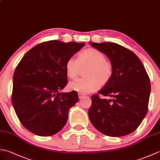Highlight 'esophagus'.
<instances>
[{"mask_svg":"<svg viewBox=\"0 0 160 160\" xmlns=\"http://www.w3.org/2000/svg\"><path fill=\"white\" fill-rule=\"evenodd\" d=\"M78 97H79L80 99H82V98H84L85 96H84V95H82V93H78Z\"/></svg>","mask_w":160,"mask_h":160,"instance_id":"34e87169","label":"esophagus"}]
</instances>
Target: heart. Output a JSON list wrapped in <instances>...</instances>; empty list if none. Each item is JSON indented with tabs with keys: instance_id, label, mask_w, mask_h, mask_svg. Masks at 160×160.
<instances>
[{
	"instance_id": "b5f03b06",
	"label": "heart",
	"mask_w": 160,
	"mask_h": 160,
	"mask_svg": "<svg viewBox=\"0 0 160 160\" xmlns=\"http://www.w3.org/2000/svg\"><path fill=\"white\" fill-rule=\"evenodd\" d=\"M87 67L84 71L86 78H78L69 83V89L82 94L92 93L110 80L113 74V65L106 60L104 54L96 49L89 48L82 51L78 58H70L64 68L68 77L73 79L79 74L81 68Z\"/></svg>"
}]
</instances>
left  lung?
<instances>
[{
	"mask_svg": "<svg viewBox=\"0 0 160 160\" xmlns=\"http://www.w3.org/2000/svg\"><path fill=\"white\" fill-rule=\"evenodd\" d=\"M104 53L113 65L110 80L98 91L111 99L91 96L89 118L97 130L108 136L121 137L136 130L148 111L150 79L135 54L113 42H90Z\"/></svg>",
	"mask_w": 160,
	"mask_h": 160,
	"instance_id": "obj_1",
	"label": "left lung"
}]
</instances>
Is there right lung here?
I'll use <instances>...</instances> for the list:
<instances>
[{"label": "right lung", "instance_id": "1", "mask_svg": "<svg viewBox=\"0 0 160 160\" xmlns=\"http://www.w3.org/2000/svg\"><path fill=\"white\" fill-rule=\"evenodd\" d=\"M84 45L44 42L27 52L16 67L12 102L20 122L30 132L51 136L67 123L69 108L79 98L75 91L60 92L68 83L64 65Z\"/></svg>", "mask_w": 160, "mask_h": 160}]
</instances>
